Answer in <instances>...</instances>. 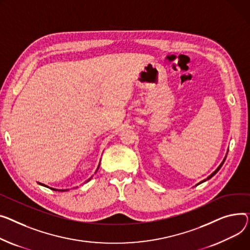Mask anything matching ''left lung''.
<instances>
[{
  "instance_id": "left-lung-1",
  "label": "left lung",
  "mask_w": 250,
  "mask_h": 250,
  "mask_svg": "<svg viewBox=\"0 0 250 250\" xmlns=\"http://www.w3.org/2000/svg\"><path fill=\"white\" fill-rule=\"evenodd\" d=\"M225 159H226V157H225V158H224V160H223V161H222V163H221V164H220V165H219V167H218V168H217V169H216V170H215V171H214V172H213V173H212V174H211V175H210V176H209V177H208V178H207V179H205V180H203V181H202V182H200V183H199V184H201V183H203V182H205V181H207V180H209V179H211V178H212V177H213V176H214V175H215V174H216V173H217V172H218V171H219V170H220V168H221V167H222V165H223V164H224V162H225ZM199 184H197V185H199Z\"/></svg>"
}]
</instances>
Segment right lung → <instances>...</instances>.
<instances>
[{"label": "right lung", "mask_w": 250, "mask_h": 250, "mask_svg": "<svg viewBox=\"0 0 250 250\" xmlns=\"http://www.w3.org/2000/svg\"><path fill=\"white\" fill-rule=\"evenodd\" d=\"M98 168H99V165H98V167H97V170H98ZM96 170V171H97ZM96 173V172H95ZM91 179V178H90ZM90 179H88L86 182H88ZM38 184H40V185H42V186H44V187H47V188H50V187H48V186H46V185H44V184H42V183H38ZM50 189H52V190H54V191H61V192H64V191H68V189H66V190H58V189H54V188H50Z\"/></svg>", "instance_id": "right-lung-1"}]
</instances>
